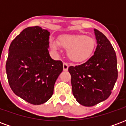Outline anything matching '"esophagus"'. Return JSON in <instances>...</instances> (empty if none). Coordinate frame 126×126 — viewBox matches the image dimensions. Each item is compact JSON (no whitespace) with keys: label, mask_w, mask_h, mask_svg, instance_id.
<instances>
[{"label":"esophagus","mask_w":126,"mask_h":126,"mask_svg":"<svg viewBox=\"0 0 126 126\" xmlns=\"http://www.w3.org/2000/svg\"><path fill=\"white\" fill-rule=\"evenodd\" d=\"M63 70H64V71H67V70H68L69 65L67 63L64 62V63H63Z\"/></svg>","instance_id":"1"}]
</instances>
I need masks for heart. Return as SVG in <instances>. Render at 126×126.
Listing matches in <instances>:
<instances>
[{
  "label": "heart",
  "mask_w": 126,
  "mask_h": 126,
  "mask_svg": "<svg viewBox=\"0 0 126 126\" xmlns=\"http://www.w3.org/2000/svg\"><path fill=\"white\" fill-rule=\"evenodd\" d=\"M59 45L67 50L69 58L75 62H82L93 55L96 47L94 38L84 34H64L58 38L57 42L51 40L50 47L54 51L59 50Z\"/></svg>",
  "instance_id": "obj_1"
}]
</instances>
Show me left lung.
I'll return each mask as SVG.
<instances>
[{"label": "left lung", "instance_id": "1", "mask_svg": "<svg viewBox=\"0 0 126 126\" xmlns=\"http://www.w3.org/2000/svg\"><path fill=\"white\" fill-rule=\"evenodd\" d=\"M97 47L94 54L80 65L70 66L72 93L82 105L92 107L111 95L117 79L116 53L103 33L94 29Z\"/></svg>", "mask_w": 126, "mask_h": 126}]
</instances>
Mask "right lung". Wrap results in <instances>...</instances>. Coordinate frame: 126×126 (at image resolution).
Segmentation results:
<instances>
[{
    "label": "right lung",
    "instance_id": "1",
    "mask_svg": "<svg viewBox=\"0 0 126 126\" xmlns=\"http://www.w3.org/2000/svg\"><path fill=\"white\" fill-rule=\"evenodd\" d=\"M50 32L39 26L24 29L10 44L6 63L9 86L18 96L33 105L51 98L54 86L63 71L61 61L48 52Z\"/></svg>",
    "mask_w": 126,
    "mask_h": 126
}]
</instances>
